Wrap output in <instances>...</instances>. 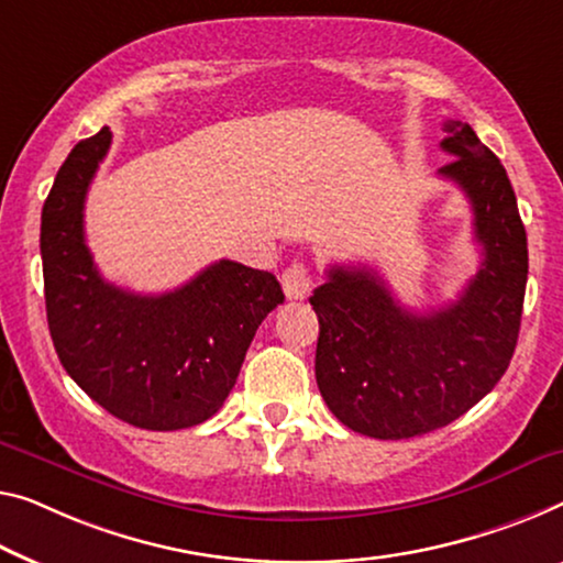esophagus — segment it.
<instances>
[{
    "mask_svg": "<svg viewBox=\"0 0 563 563\" xmlns=\"http://www.w3.org/2000/svg\"><path fill=\"white\" fill-rule=\"evenodd\" d=\"M313 273L306 263H292L288 271L283 273V290L290 300H306L313 290Z\"/></svg>",
    "mask_w": 563,
    "mask_h": 563,
    "instance_id": "esophagus-1",
    "label": "esophagus"
}]
</instances>
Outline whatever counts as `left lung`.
<instances>
[{
    "label": "left lung",
    "instance_id": "8db88e82",
    "mask_svg": "<svg viewBox=\"0 0 563 563\" xmlns=\"http://www.w3.org/2000/svg\"><path fill=\"white\" fill-rule=\"evenodd\" d=\"M440 169L473 207L483 263L448 308L415 313L368 267H329L313 290L321 333L316 382L349 430L376 440L419 438L455 422L488 394L514 358L521 329L528 245L498 156L463 121H444Z\"/></svg>",
    "mask_w": 563,
    "mask_h": 563
}]
</instances>
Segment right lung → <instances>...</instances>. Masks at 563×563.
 <instances>
[{
  "mask_svg": "<svg viewBox=\"0 0 563 563\" xmlns=\"http://www.w3.org/2000/svg\"><path fill=\"white\" fill-rule=\"evenodd\" d=\"M113 133L100 129L65 158L42 207L47 325L73 382L141 430L201 424L224 405L257 325L285 296L273 273L232 260L162 296L100 278L82 209Z\"/></svg>",
  "mask_w": 563,
  "mask_h": 563,
  "instance_id": "obj_1",
  "label": "right lung"
}]
</instances>
